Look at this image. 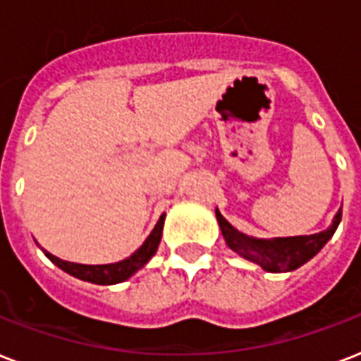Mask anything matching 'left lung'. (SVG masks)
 <instances>
[{"label": "left lung", "instance_id": "left-lung-1", "mask_svg": "<svg viewBox=\"0 0 361 361\" xmlns=\"http://www.w3.org/2000/svg\"><path fill=\"white\" fill-rule=\"evenodd\" d=\"M217 221L225 241L232 251H236L240 257L251 260V262L262 266L266 271H292L311 260L317 252L326 245V241L334 236V232L341 221V209L337 212L336 219L328 231H322L313 236H294V238H277V240H255L245 236L243 232L236 231L228 221L215 209Z\"/></svg>", "mask_w": 361, "mask_h": 361}]
</instances>
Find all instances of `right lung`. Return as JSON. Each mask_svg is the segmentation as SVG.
<instances>
[{"mask_svg": "<svg viewBox=\"0 0 361 361\" xmlns=\"http://www.w3.org/2000/svg\"><path fill=\"white\" fill-rule=\"evenodd\" d=\"M164 215H161L157 221V225L152 231V234L147 236V240L142 243L138 251H135L129 258H125L121 262L116 264H103V266H86V264H75L67 262V260H59L58 257H54L50 252H47V257L52 260L58 268L67 271L73 277H78L87 283H95V285H116L121 281L129 279L130 275L135 274L136 269H140L149 258L155 255L161 241V232H163Z\"/></svg>", "mask_w": 361, "mask_h": 361, "instance_id": "add662e5", "label": "right lung"}]
</instances>
